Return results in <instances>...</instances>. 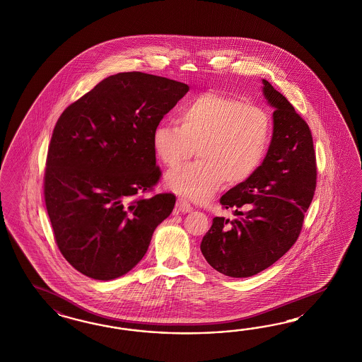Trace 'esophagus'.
<instances>
[{
  "label": "esophagus",
  "mask_w": 362,
  "mask_h": 362,
  "mask_svg": "<svg viewBox=\"0 0 362 362\" xmlns=\"http://www.w3.org/2000/svg\"><path fill=\"white\" fill-rule=\"evenodd\" d=\"M176 209L180 213H190L193 210V207L190 206V204L186 199H177Z\"/></svg>",
  "instance_id": "1"
}]
</instances>
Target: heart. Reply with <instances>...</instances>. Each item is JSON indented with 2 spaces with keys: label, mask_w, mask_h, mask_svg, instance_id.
I'll return each instance as SVG.
<instances>
[{
  "label": "heart",
  "mask_w": 362,
  "mask_h": 362,
  "mask_svg": "<svg viewBox=\"0 0 362 362\" xmlns=\"http://www.w3.org/2000/svg\"><path fill=\"white\" fill-rule=\"evenodd\" d=\"M269 137L271 122L263 108L228 93L206 91L182 107L180 125H157L152 144L160 161L170 168L198 148L199 160L170 170L166 184L180 196L205 202L225 181L238 185L257 172Z\"/></svg>",
  "instance_id": "b5f03b06"
}]
</instances>
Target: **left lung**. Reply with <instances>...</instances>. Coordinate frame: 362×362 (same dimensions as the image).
I'll return each mask as SVG.
<instances>
[{
    "instance_id": "1",
    "label": "left lung",
    "mask_w": 362,
    "mask_h": 362,
    "mask_svg": "<svg viewBox=\"0 0 362 362\" xmlns=\"http://www.w3.org/2000/svg\"><path fill=\"white\" fill-rule=\"evenodd\" d=\"M274 108L272 139L257 172L221 197L237 219L216 217L202 238L207 263L230 278H250L279 260L299 238L316 189V157L308 124L266 79Z\"/></svg>"
}]
</instances>
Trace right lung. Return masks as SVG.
<instances>
[{
  "label": "right lung",
  "instance_id": "1",
  "mask_svg": "<svg viewBox=\"0 0 362 362\" xmlns=\"http://www.w3.org/2000/svg\"><path fill=\"white\" fill-rule=\"evenodd\" d=\"M187 91L185 83L163 76L119 73L58 119L47 152L45 202L59 251L83 275H125L170 216L175 194L136 196L161 176L153 131Z\"/></svg>",
  "mask_w": 362,
  "mask_h": 362
}]
</instances>
